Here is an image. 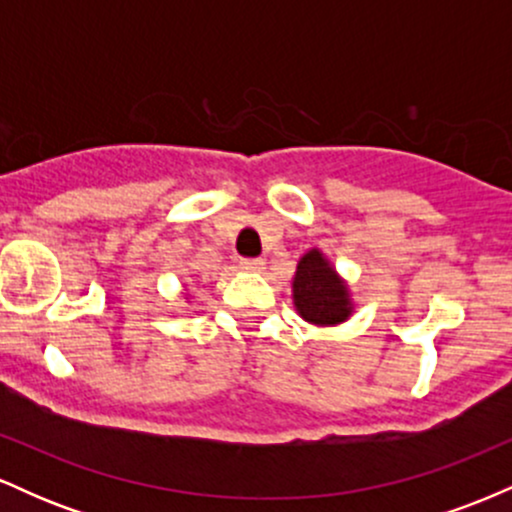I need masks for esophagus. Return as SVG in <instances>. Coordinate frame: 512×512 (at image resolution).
Segmentation results:
<instances>
[{
	"label": "esophagus",
	"mask_w": 512,
	"mask_h": 512,
	"mask_svg": "<svg viewBox=\"0 0 512 512\" xmlns=\"http://www.w3.org/2000/svg\"><path fill=\"white\" fill-rule=\"evenodd\" d=\"M240 267L248 269V272H260V269H264V260L262 257H243Z\"/></svg>",
	"instance_id": "34e87169"
}]
</instances>
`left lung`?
I'll list each match as a JSON object with an SVG mask.
<instances>
[{
  "instance_id": "obj_1",
  "label": "left lung",
  "mask_w": 512,
  "mask_h": 512,
  "mask_svg": "<svg viewBox=\"0 0 512 512\" xmlns=\"http://www.w3.org/2000/svg\"><path fill=\"white\" fill-rule=\"evenodd\" d=\"M293 298H296L298 313L315 325H337L351 313L346 286L317 250H310L298 262Z\"/></svg>"
}]
</instances>
